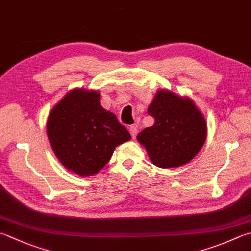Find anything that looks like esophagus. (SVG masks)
Here are the masks:
<instances>
[{
    "label": "esophagus",
    "instance_id": "obj_1",
    "mask_svg": "<svg viewBox=\"0 0 251 251\" xmlns=\"http://www.w3.org/2000/svg\"><path fill=\"white\" fill-rule=\"evenodd\" d=\"M129 131H130V134L132 136V139H135L136 138V134H138V129H136L135 126H131L129 127Z\"/></svg>",
    "mask_w": 251,
    "mask_h": 251
}]
</instances>
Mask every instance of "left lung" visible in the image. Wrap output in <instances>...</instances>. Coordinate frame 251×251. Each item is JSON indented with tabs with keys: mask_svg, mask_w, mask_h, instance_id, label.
Listing matches in <instances>:
<instances>
[{
	"mask_svg": "<svg viewBox=\"0 0 251 251\" xmlns=\"http://www.w3.org/2000/svg\"><path fill=\"white\" fill-rule=\"evenodd\" d=\"M148 113L154 125L138 134L149 157L160 168L179 167L199 153L206 139V122L190 98L158 91Z\"/></svg>",
	"mask_w": 251,
	"mask_h": 251,
	"instance_id": "obj_1",
	"label": "left lung"
}]
</instances>
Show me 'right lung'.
<instances>
[{
    "label": "right lung",
    "mask_w": 251,
    "mask_h": 251,
    "mask_svg": "<svg viewBox=\"0 0 251 251\" xmlns=\"http://www.w3.org/2000/svg\"><path fill=\"white\" fill-rule=\"evenodd\" d=\"M47 134L61 164L82 177L97 174L116 146L131 139L115 113L101 107L100 94L82 88L69 92L53 107Z\"/></svg>",
    "instance_id": "right-lung-1"
}]
</instances>
